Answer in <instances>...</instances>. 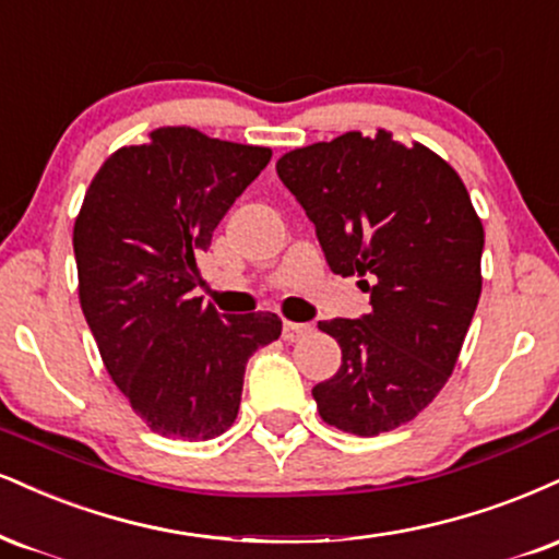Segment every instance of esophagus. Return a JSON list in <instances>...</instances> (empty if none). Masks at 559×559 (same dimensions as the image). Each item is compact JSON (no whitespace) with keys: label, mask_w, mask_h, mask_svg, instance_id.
I'll list each match as a JSON object with an SVG mask.
<instances>
[{"label":"esophagus","mask_w":559,"mask_h":559,"mask_svg":"<svg viewBox=\"0 0 559 559\" xmlns=\"http://www.w3.org/2000/svg\"><path fill=\"white\" fill-rule=\"evenodd\" d=\"M309 333H312V325H309V322H292V320L284 322V341H288V344L305 338Z\"/></svg>","instance_id":"1"}]
</instances>
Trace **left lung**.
<instances>
[{"mask_svg":"<svg viewBox=\"0 0 559 559\" xmlns=\"http://www.w3.org/2000/svg\"><path fill=\"white\" fill-rule=\"evenodd\" d=\"M275 171L314 224L335 275H359L372 312L322 320L341 367L312 388L322 421L374 437L445 385L479 305L484 228L453 166L393 134L346 132Z\"/></svg>","mask_w":559,"mask_h":559,"instance_id":"8db88e82","label":"left lung"}]
</instances>
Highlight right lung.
Instances as JSON below:
<instances>
[{
    "label": "right lung",
    "instance_id": "1",
    "mask_svg": "<svg viewBox=\"0 0 559 559\" xmlns=\"http://www.w3.org/2000/svg\"><path fill=\"white\" fill-rule=\"evenodd\" d=\"M271 156L160 127L111 153L85 192L72 231L80 307L111 380L160 437L224 435L247 359L281 335L278 314H218L192 297L215 226Z\"/></svg>",
    "mask_w": 559,
    "mask_h": 559
}]
</instances>
